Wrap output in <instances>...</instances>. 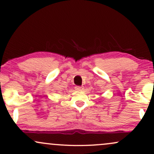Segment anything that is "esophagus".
<instances>
[{
    "instance_id": "obj_1",
    "label": "esophagus",
    "mask_w": 154,
    "mask_h": 154,
    "mask_svg": "<svg viewBox=\"0 0 154 154\" xmlns=\"http://www.w3.org/2000/svg\"><path fill=\"white\" fill-rule=\"evenodd\" d=\"M75 90H77V91H81V90H83V87H80V86H76L75 87Z\"/></svg>"
}]
</instances>
